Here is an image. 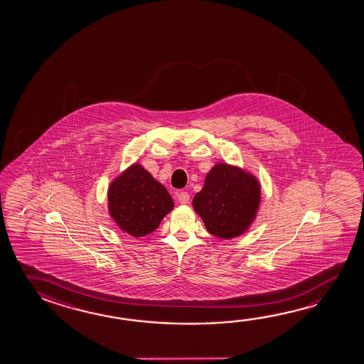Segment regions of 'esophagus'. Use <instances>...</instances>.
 I'll return each instance as SVG.
<instances>
[{
  "label": "esophagus",
  "instance_id": "34e87169",
  "mask_svg": "<svg viewBox=\"0 0 364 364\" xmlns=\"http://www.w3.org/2000/svg\"><path fill=\"white\" fill-rule=\"evenodd\" d=\"M178 200H179L180 204H188L191 200V196L186 191H180L178 194Z\"/></svg>",
  "mask_w": 364,
  "mask_h": 364
}]
</instances>
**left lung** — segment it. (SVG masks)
Instances as JSON below:
<instances>
[{
	"label": "left lung",
	"instance_id": "8db88e82",
	"mask_svg": "<svg viewBox=\"0 0 364 364\" xmlns=\"http://www.w3.org/2000/svg\"><path fill=\"white\" fill-rule=\"evenodd\" d=\"M262 202V185L254 173L236 165L217 162L205 175L202 191L193 199V208L209 232L231 240L244 235Z\"/></svg>",
	"mask_w": 364,
	"mask_h": 364
}]
</instances>
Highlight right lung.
Segmentation results:
<instances>
[{
	"label": "right lung",
	"instance_id": "right-lung-1",
	"mask_svg": "<svg viewBox=\"0 0 364 364\" xmlns=\"http://www.w3.org/2000/svg\"><path fill=\"white\" fill-rule=\"evenodd\" d=\"M173 208L166 188L138 162L125 168L107 189L109 215L119 230L136 239L154 232Z\"/></svg>",
	"mask_w": 364,
	"mask_h": 364
}]
</instances>
